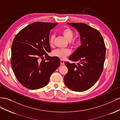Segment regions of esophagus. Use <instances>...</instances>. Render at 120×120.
Instances as JSON below:
<instances>
[{
	"label": "esophagus",
	"instance_id": "obj_1",
	"mask_svg": "<svg viewBox=\"0 0 120 120\" xmlns=\"http://www.w3.org/2000/svg\"><path fill=\"white\" fill-rule=\"evenodd\" d=\"M60 63L61 65H64V62L62 60H60Z\"/></svg>",
	"mask_w": 120,
	"mask_h": 120
}]
</instances>
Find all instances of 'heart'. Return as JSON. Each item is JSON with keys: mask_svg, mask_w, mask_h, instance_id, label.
<instances>
[{"mask_svg": "<svg viewBox=\"0 0 120 120\" xmlns=\"http://www.w3.org/2000/svg\"><path fill=\"white\" fill-rule=\"evenodd\" d=\"M61 34L65 38L69 41V44L72 46H76L78 43V40L76 38H73L74 32L73 30L69 27H66L64 28L61 32ZM55 36L52 35L49 39V43L50 45H53L54 43ZM71 53V51L68 49H57L55 50L52 52L54 56L60 58L61 59H65L67 56L69 55Z\"/></svg>", "mask_w": 120, "mask_h": 120, "instance_id": "b5f03b06", "label": "heart"}]
</instances>
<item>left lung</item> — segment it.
Segmentation results:
<instances>
[{"instance_id":"1","label":"left lung","mask_w":120,"mask_h":120,"mask_svg":"<svg viewBox=\"0 0 120 120\" xmlns=\"http://www.w3.org/2000/svg\"><path fill=\"white\" fill-rule=\"evenodd\" d=\"M79 32L81 45L69 57L77 64L65 62L68 71L64 77L66 86L75 91H84L97 82L102 72L105 46L97 29L81 22H67Z\"/></svg>"}]
</instances>
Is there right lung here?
Instances as JSON below:
<instances>
[{
	"label": "right lung",
	"instance_id": "add662e5",
	"mask_svg": "<svg viewBox=\"0 0 120 120\" xmlns=\"http://www.w3.org/2000/svg\"><path fill=\"white\" fill-rule=\"evenodd\" d=\"M57 24L40 22L32 23L20 30L13 41L12 70L19 82L30 90L45 86L51 74L60 65L59 58L50 57L47 53L51 51L50 30ZM40 59L42 61H40Z\"/></svg>",
	"mask_w": 120,
	"mask_h": 120
}]
</instances>
